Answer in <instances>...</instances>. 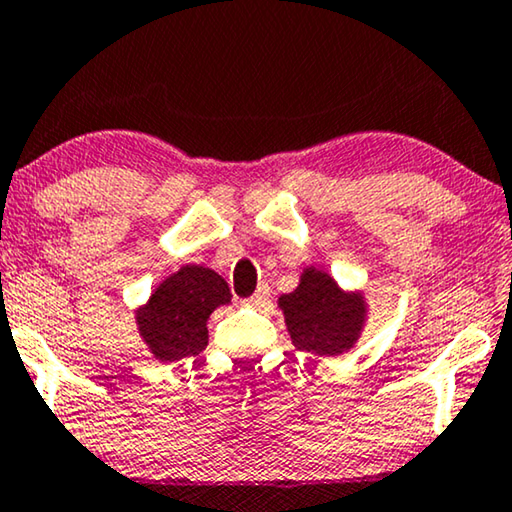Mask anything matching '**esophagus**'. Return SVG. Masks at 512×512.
I'll return each instance as SVG.
<instances>
[{
  "instance_id": "obj_1",
  "label": "esophagus",
  "mask_w": 512,
  "mask_h": 512,
  "mask_svg": "<svg viewBox=\"0 0 512 512\" xmlns=\"http://www.w3.org/2000/svg\"><path fill=\"white\" fill-rule=\"evenodd\" d=\"M269 294H271V290H269V285H259L257 287V290H255V294H253V297H250L248 299V304H253V306H259V304H264V301L266 299H269Z\"/></svg>"
}]
</instances>
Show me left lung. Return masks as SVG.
Segmentation results:
<instances>
[{"label": "left lung", "instance_id": "8db88e82", "mask_svg": "<svg viewBox=\"0 0 512 512\" xmlns=\"http://www.w3.org/2000/svg\"><path fill=\"white\" fill-rule=\"evenodd\" d=\"M287 331L299 350L334 357L350 350L364 325L362 294H348L329 273L306 269L294 292L278 299Z\"/></svg>", "mask_w": 512, "mask_h": 512}]
</instances>
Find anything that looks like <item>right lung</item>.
<instances>
[{
	"instance_id": "add662e5",
	"label": "right lung",
	"mask_w": 512,
	"mask_h": 512,
	"mask_svg": "<svg viewBox=\"0 0 512 512\" xmlns=\"http://www.w3.org/2000/svg\"><path fill=\"white\" fill-rule=\"evenodd\" d=\"M232 301L225 278L206 266L187 264L169 276L136 311V325L162 362L199 355L208 345V315Z\"/></svg>"
}]
</instances>
